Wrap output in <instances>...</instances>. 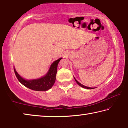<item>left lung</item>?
Instances as JSON below:
<instances>
[{"mask_svg":"<svg viewBox=\"0 0 128 128\" xmlns=\"http://www.w3.org/2000/svg\"><path fill=\"white\" fill-rule=\"evenodd\" d=\"M74 79H75V81H76V82L77 83V84H78L79 85V86H80V87H83V88H87V89H94V88H91V87H86V86H84V85H83V84H82L81 83H80L79 82H78L77 81L76 79H75V78H74Z\"/></svg>","mask_w":128,"mask_h":128,"instance_id":"8db88e82","label":"left lung"}]
</instances>
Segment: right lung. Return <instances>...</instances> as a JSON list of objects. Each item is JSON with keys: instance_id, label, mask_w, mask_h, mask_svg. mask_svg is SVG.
<instances>
[{"instance_id": "add662e5", "label": "right lung", "mask_w": 128, "mask_h": 128, "mask_svg": "<svg viewBox=\"0 0 128 128\" xmlns=\"http://www.w3.org/2000/svg\"><path fill=\"white\" fill-rule=\"evenodd\" d=\"M62 58L54 61L50 66L49 72L45 76L37 79L26 80L22 78L16 72L14 68V74L20 82L29 89L37 91H45L51 88L55 83L56 74L57 72V66Z\"/></svg>"}]
</instances>
